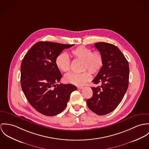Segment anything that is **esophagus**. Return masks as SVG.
Listing matches in <instances>:
<instances>
[{"label":"esophagus","instance_id":"34e87169","mask_svg":"<svg viewBox=\"0 0 149 149\" xmlns=\"http://www.w3.org/2000/svg\"><path fill=\"white\" fill-rule=\"evenodd\" d=\"M83 88V86H79V87H78V89H82Z\"/></svg>","mask_w":149,"mask_h":149}]
</instances>
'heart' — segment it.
Segmentation results:
<instances>
[{"label": "heart", "mask_w": 149, "mask_h": 149, "mask_svg": "<svg viewBox=\"0 0 149 149\" xmlns=\"http://www.w3.org/2000/svg\"><path fill=\"white\" fill-rule=\"evenodd\" d=\"M70 55L75 59L83 61V70H88L92 74H97L103 65V59L98 51L93 52L91 49L86 47L78 46L70 52ZM55 64L57 68L62 72H65L70 68V60L65 53L59 54L56 58ZM91 79V74L88 71L77 74L70 72L64 78L65 82L75 86H82Z\"/></svg>", "instance_id": "b5f03b06"}]
</instances>
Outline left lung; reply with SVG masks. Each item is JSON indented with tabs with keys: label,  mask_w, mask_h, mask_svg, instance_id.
I'll use <instances>...</instances> for the list:
<instances>
[{
	"label": "left lung",
	"mask_w": 149,
	"mask_h": 149,
	"mask_svg": "<svg viewBox=\"0 0 149 149\" xmlns=\"http://www.w3.org/2000/svg\"><path fill=\"white\" fill-rule=\"evenodd\" d=\"M94 47L102 54L103 65L92 82L100 86L91 87L93 97L86 103L92 111L104 116L114 110L123 99L129 86V66L116 46L98 42Z\"/></svg>",
	"instance_id": "left-lung-1"
}]
</instances>
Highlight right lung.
<instances>
[{"label":"right lung","instance_id":"add662e5","mask_svg":"<svg viewBox=\"0 0 149 149\" xmlns=\"http://www.w3.org/2000/svg\"><path fill=\"white\" fill-rule=\"evenodd\" d=\"M74 45L39 42L24 56L20 67L22 89L30 104L39 113L54 116L66 107L72 84H57L62 77L55 64L56 56Z\"/></svg>","mask_w":149,"mask_h":149}]
</instances>
